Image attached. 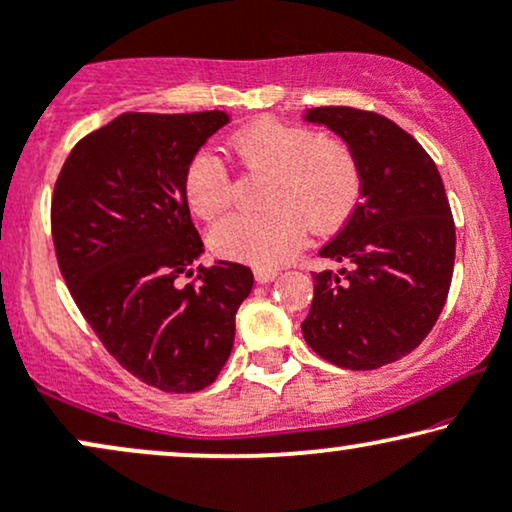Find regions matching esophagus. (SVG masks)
Instances as JSON below:
<instances>
[{"label": "esophagus", "instance_id": "esophagus-1", "mask_svg": "<svg viewBox=\"0 0 512 512\" xmlns=\"http://www.w3.org/2000/svg\"><path fill=\"white\" fill-rule=\"evenodd\" d=\"M278 276V269H269V267H257L255 269V281L257 283H271Z\"/></svg>", "mask_w": 512, "mask_h": 512}]
</instances>
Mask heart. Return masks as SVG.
I'll return each mask as SVG.
<instances>
[{
	"instance_id": "obj_1",
	"label": "heart",
	"mask_w": 512,
	"mask_h": 512,
	"mask_svg": "<svg viewBox=\"0 0 512 512\" xmlns=\"http://www.w3.org/2000/svg\"><path fill=\"white\" fill-rule=\"evenodd\" d=\"M234 153L250 170L271 174L264 215L234 212L210 229V248L224 260L278 267L300 248L304 224L333 231L352 215L361 193V170L345 141L321 137L312 127L274 118L236 134ZM231 177L215 153L200 151L186 167L184 196L200 219H215L226 208Z\"/></svg>"
}]
</instances>
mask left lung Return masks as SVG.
<instances>
[{
    "label": "left lung",
    "mask_w": 512,
    "mask_h": 512,
    "mask_svg": "<svg viewBox=\"0 0 512 512\" xmlns=\"http://www.w3.org/2000/svg\"><path fill=\"white\" fill-rule=\"evenodd\" d=\"M352 148L361 200L340 234L319 250L342 264L314 274L302 335L319 357L373 371L413 352L449 295L456 229L437 165L392 120L347 106L309 108Z\"/></svg>",
    "instance_id": "obj_1"
}]
</instances>
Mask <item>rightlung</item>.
<instances>
[{
	"instance_id": "right-lung-1",
	"label": "right lung",
	"mask_w": 512,
	"mask_h": 512,
	"mask_svg": "<svg viewBox=\"0 0 512 512\" xmlns=\"http://www.w3.org/2000/svg\"><path fill=\"white\" fill-rule=\"evenodd\" d=\"M231 118L122 113L75 144L56 179L51 234L73 300L108 352L141 383L198 392L234 347L236 312L252 271L203 255L184 196V174Z\"/></svg>"
}]
</instances>
